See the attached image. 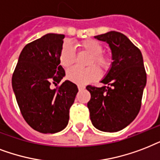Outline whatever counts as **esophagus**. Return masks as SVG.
I'll use <instances>...</instances> for the list:
<instances>
[{"label":"esophagus","mask_w":160,"mask_h":160,"mask_svg":"<svg viewBox=\"0 0 160 160\" xmlns=\"http://www.w3.org/2000/svg\"><path fill=\"white\" fill-rule=\"evenodd\" d=\"M78 89L81 91V90H83L84 88H85V87L82 86V85H78Z\"/></svg>","instance_id":"1"}]
</instances>
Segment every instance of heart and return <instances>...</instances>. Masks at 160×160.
Returning a JSON list of instances; mask_svg holds the SVG:
<instances>
[{"mask_svg": "<svg viewBox=\"0 0 160 160\" xmlns=\"http://www.w3.org/2000/svg\"><path fill=\"white\" fill-rule=\"evenodd\" d=\"M80 53L90 56L87 65L91 66L85 69L73 68L67 72V78L69 81L79 85H85L96 81L102 73H107L111 68L112 59L108 53L102 52L103 47L101 43L92 39H87L77 45ZM58 60L60 65L64 68H69L76 62V53L68 43H65L61 48ZM100 71H99V70Z\"/></svg>", "mask_w": 160, "mask_h": 160, "instance_id": "heart-1", "label": "heart"}]
</instances>
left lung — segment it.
Here are the masks:
<instances>
[{
	"mask_svg": "<svg viewBox=\"0 0 160 160\" xmlns=\"http://www.w3.org/2000/svg\"><path fill=\"white\" fill-rule=\"evenodd\" d=\"M95 38L109 44L113 62L101 81L105 86L86 87L91 94L90 119L98 130L118 132L133 122L140 110L147 80L143 56L122 33L112 31Z\"/></svg>",
	"mask_w": 160,
	"mask_h": 160,
	"instance_id": "8db88e82",
	"label": "left lung"
}]
</instances>
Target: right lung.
Segmentation results:
<instances>
[{"label": "right lung", "mask_w": 160, "mask_h": 160, "mask_svg": "<svg viewBox=\"0 0 160 160\" xmlns=\"http://www.w3.org/2000/svg\"><path fill=\"white\" fill-rule=\"evenodd\" d=\"M65 35L49 33L25 46L12 74V88L20 111L33 129L54 133L68 123L69 110L78 92L58 60ZM57 88L52 89L50 84Z\"/></svg>", "instance_id": "right-lung-1"}]
</instances>
